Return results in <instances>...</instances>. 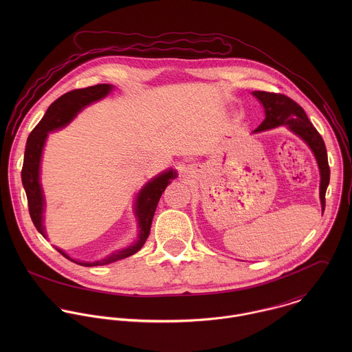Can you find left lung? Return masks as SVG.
Instances as JSON below:
<instances>
[{
  "label": "left lung",
  "mask_w": 352,
  "mask_h": 352,
  "mask_svg": "<svg viewBox=\"0 0 352 352\" xmlns=\"http://www.w3.org/2000/svg\"><path fill=\"white\" fill-rule=\"evenodd\" d=\"M252 95L263 104L264 112H265V119L253 133L271 130L278 126H287L289 130H292L294 134H297L300 138H302L313 151L320 169V177H321L320 201H321V208L324 212L325 192L329 184L331 172L328 165L327 148L322 137L310 123L301 105L292 100L290 98L280 94H271V92H263V91H254L252 92Z\"/></svg>",
  "instance_id": "left-lung-1"
}]
</instances>
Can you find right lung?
I'll return each instance as SVG.
<instances>
[{
  "mask_svg": "<svg viewBox=\"0 0 352 352\" xmlns=\"http://www.w3.org/2000/svg\"><path fill=\"white\" fill-rule=\"evenodd\" d=\"M112 91V85L109 84H99L95 87H88L84 89H74L65 95H62L59 99L54 101L49 107L46 115L43 119L36 124V127L31 131L24 153V162L21 169V182L27 194L28 208L31 219L38 229V232L46 237L45 226H43V211H45V197L43 190L41 186V160L43 146L47 140L49 133L52 130H56L59 127L66 126L82 108L87 105L100 100L105 98ZM177 176L176 170L169 169L166 172H162L161 175L151 179V182L138 192L135 199V215L138 218V226H140V234L138 240L131 244L130 247L122 250V251L113 252L112 254L107 256L105 258L99 261H78L67 256L65 252L59 248L56 251L62 253L66 258L74 261L76 264L84 265V267H94V265H105L113 261H118L120 258L129 257L134 253L140 251L146 239L151 233V221L154 217V211L157 208L158 201L168 187V184Z\"/></svg>",
  "mask_w": 352,
  "mask_h": 352,
  "instance_id": "right-lung-1",
  "label": "right lung"
}]
</instances>
